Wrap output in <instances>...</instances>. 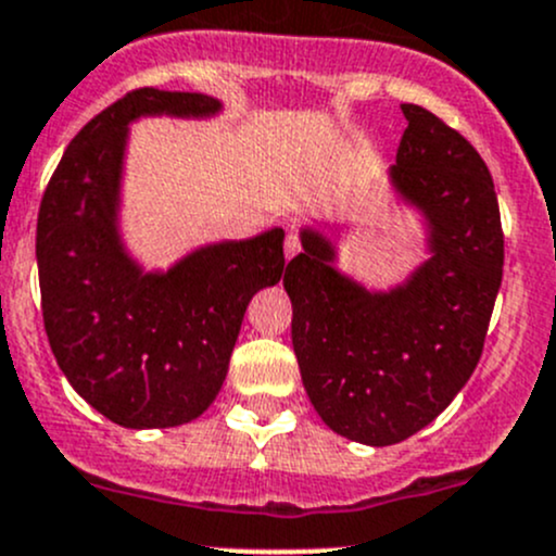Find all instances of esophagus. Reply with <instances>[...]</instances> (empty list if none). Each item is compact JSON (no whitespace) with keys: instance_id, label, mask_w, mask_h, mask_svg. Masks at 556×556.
Returning <instances> with one entry per match:
<instances>
[{"instance_id":"obj_1","label":"esophagus","mask_w":556,"mask_h":556,"mask_svg":"<svg viewBox=\"0 0 556 556\" xmlns=\"http://www.w3.org/2000/svg\"><path fill=\"white\" fill-rule=\"evenodd\" d=\"M299 250H301V242H299V231H295L293 226L288 228V237H285V257H293V255H299Z\"/></svg>"}]
</instances>
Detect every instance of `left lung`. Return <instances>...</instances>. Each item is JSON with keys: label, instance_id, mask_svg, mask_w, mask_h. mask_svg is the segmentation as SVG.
Segmentation results:
<instances>
[{"label": "left lung", "instance_id": "left-lung-1", "mask_svg": "<svg viewBox=\"0 0 556 556\" xmlns=\"http://www.w3.org/2000/svg\"><path fill=\"white\" fill-rule=\"evenodd\" d=\"M390 182L428 226L430 257L392 290L341 274L336 247L304 228L288 263L293 350L312 406L333 433L368 446L433 422L473 374L503 279L495 185L473 144L419 104Z\"/></svg>", "mask_w": 556, "mask_h": 556}]
</instances>
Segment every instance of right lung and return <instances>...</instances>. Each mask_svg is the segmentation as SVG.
<instances>
[{"instance_id":"add662e5","label":"right lung","mask_w":556,"mask_h":556,"mask_svg":"<svg viewBox=\"0 0 556 556\" xmlns=\"http://www.w3.org/2000/svg\"><path fill=\"white\" fill-rule=\"evenodd\" d=\"M217 112L220 102L204 93H126L72 139L39 204L50 350L77 395L123 428H177L201 417L226 382L247 304L282 279V228L199 247L169 271H144L121 239L128 123Z\"/></svg>"}]
</instances>
